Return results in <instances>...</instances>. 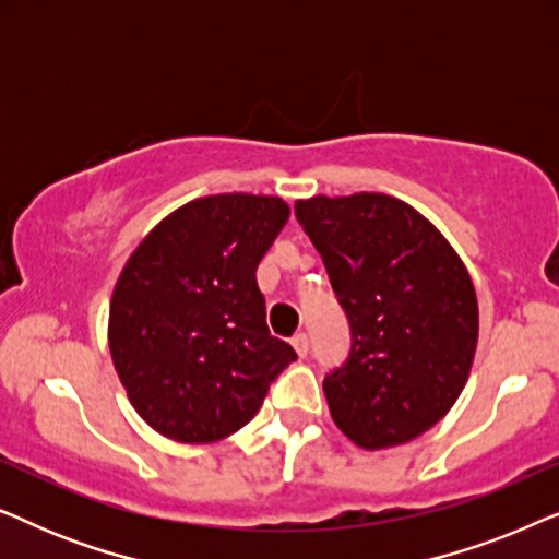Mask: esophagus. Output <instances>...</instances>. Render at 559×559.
Returning <instances> with one entry per match:
<instances>
[{"label": "esophagus", "instance_id": "obj_1", "mask_svg": "<svg viewBox=\"0 0 559 559\" xmlns=\"http://www.w3.org/2000/svg\"><path fill=\"white\" fill-rule=\"evenodd\" d=\"M293 348L297 350V356H300V358L308 356V350H310V338H308V335L297 333L295 338H293Z\"/></svg>", "mask_w": 559, "mask_h": 559}]
</instances>
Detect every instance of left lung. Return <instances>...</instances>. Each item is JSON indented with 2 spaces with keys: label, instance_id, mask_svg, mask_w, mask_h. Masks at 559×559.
<instances>
[{
  "label": "left lung",
  "instance_id": "obj_1",
  "mask_svg": "<svg viewBox=\"0 0 559 559\" xmlns=\"http://www.w3.org/2000/svg\"><path fill=\"white\" fill-rule=\"evenodd\" d=\"M295 216L350 328L348 358L323 379L333 423L366 450L415 440L468 381L478 343L468 270L430 221L392 195H316L297 201Z\"/></svg>",
  "mask_w": 559,
  "mask_h": 559
}]
</instances>
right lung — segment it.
I'll list each match as a JSON object with an SVG mask.
<instances>
[{
	"mask_svg": "<svg viewBox=\"0 0 559 559\" xmlns=\"http://www.w3.org/2000/svg\"><path fill=\"white\" fill-rule=\"evenodd\" d=\"M287 218L282 198H198L129 257L111 295L109 350L152 430L178 442L224 440L297 358L266 328L257 287V266Z\"/></svg>",
	"mask_w": 559,
	"mask_h": 559,
	"instance_id": "add662e5",
	"label": "right lung"
}]
</instances>
